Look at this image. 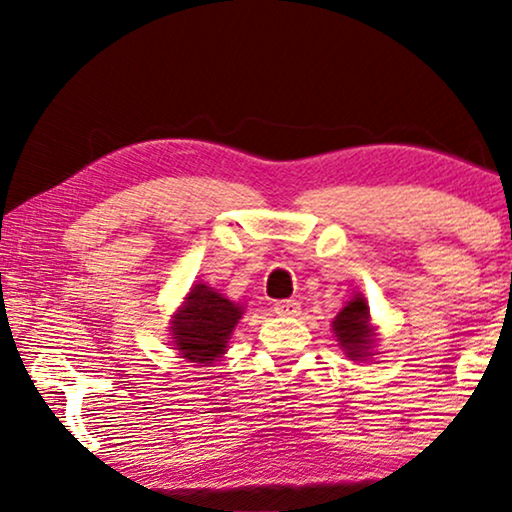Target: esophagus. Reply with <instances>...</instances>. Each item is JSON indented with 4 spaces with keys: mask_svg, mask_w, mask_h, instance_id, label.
<instances>
[{
    "mask_svg": "<svg viewBox=\"0 0 512 512\" xmlns=\"http://www.w3.org/2000/svg\"><path fill=\"white\" fill-rule=\"evenodd\" d=\"M275 312L279 314V317H296V314L300 312V303L298 300H277Z\"/></svg>",
    "mask_w": 512,
    "mask_h": 512,
    "instance_id": "34e87169",
    "label": "esophagus"
}]
</instances>
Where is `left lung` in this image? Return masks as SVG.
I'll return each mask as SVG.
<instances>
[{"label":"left lung","mask_w":512,"mask_h":512,"mask_svg":"<svg viewBox=\"0 0 512 512\" xmlns=\"http://www.w3.org/2000/svg\"><path fill=\"white\" fill-rule=\"evenodd\" d=\"M333 333L338 338L340 347L352 361H361L373 356L375 345V328L370 326V310L366 298L361 293L349 300V303L338 312L333 321Z\"/></svg>","instance_id":"1"}]
</instances>
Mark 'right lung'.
<instances>
[{
    "mask_svg": "<svg viewBox=\"0 0 512 512\" xmlns=\"http://www.w3.org/2000/svg\"><path fill=\"white\" fill-rule=\"evenodd\" d=\"M242 307L207 284H195L172 319V342L181 359L212 366L226 354Z\"/></svg>",
    "mask_w": 512,
    "mask_h": 512,
    "instance_id": "right-lung-1",
    "label": "right lung"
}]
</instances>
